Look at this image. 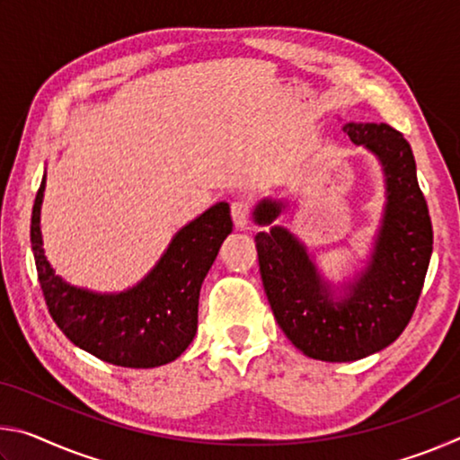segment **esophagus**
<instances>
[{
    "mask_svg": "<svg viewBox=\"0 0 460 460\" xmlns=\"http://www.w3.org/2000/svg\"><path fill=\"white\" fill-rule=\"evenodd\" d=\"M231 217H233V223H235V227H247L249 223V202L243 199H235L231 202Z\"/></svg>",
    "mask_w": 460,
    "mask_h": 460,
    "instance_id": "esophagus-1",
    "label": "esophagus"
}]
</instances>
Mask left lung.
Returning <instances> with one entry per match:
<instances>
[{
	"instance_id": "1",
	"label": "left lung",
	"mask_w": 460,
	"mask_h": 460,
	"mask_svg": "<svg viewBox=\"0 0 460 460\" xmlns=\"http://www.w3.org/2000/svg\"><path fill=\"white\" fill-rule=\"evenodd\" d=\"M357 146L379 158L387 202L371 260L345 294L316 271L305 245L284 227L255 235L263 290L288 339L318 361H357L400 337L414 314L432 255V223L411 147L387 123H347ZM284 205L263 199L255 223L270 225Z\"/></svg>"
}]
</instances>
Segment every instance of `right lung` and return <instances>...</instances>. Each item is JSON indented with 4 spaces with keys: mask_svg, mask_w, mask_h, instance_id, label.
<instances>
[{
    "mask_svg": "<svg viewBox=\"0 0 460 460\" xmlns=\"http://www.w3.org/2000/svg\"><path fill=\"white\" fill-rule=\"evenodd\" d=\"M42 197L44 181L34 200L30 241L46 306L66 339L119 367H158L181 357L197 334L202 279L233 231L227 202H217L178 231L137 286L97 294L66 284L50 268L42 249Z\"/></svg>",
    "mask_w": 460,
    "mask_h": 460,
    "instance_id": "obj_1",
    "label": "right lung"
}]
</instances>
